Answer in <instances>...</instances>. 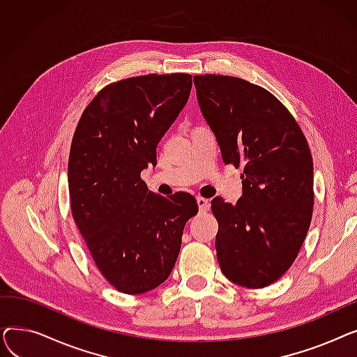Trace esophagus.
Wrapping results in <instances>:
<instances>
[{
  "label": "esophagus",
  "instance_id": "34e87169",
  "mask_svg": "<svg viewBox=\"0 0 357 357\" xmlns=\"http://www.w3.org/2000/svg\"><path fill=\"white\" fill-rule=\"evenodd\" d=\"M197 204L201 211H208L210 208V201L207 198H202V197H197Z\"/></svg>",
  "mask_w": 357,
  "mask_h": 357
}]
</instances>
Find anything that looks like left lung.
I'll list each match as a JSON object with an SVG mask.
<instances>
[{"instance_id": "8db88e82", "label": "left lung", "mask_w": 357, "mask_h": 357, "mask_svg": "<svg viewBox=\"0 0 357 357\" xmlns=\"http://www.w3.org/2000/svg\"><path fill=\"white\" fill-rule=\"evenodd\" d=\"M194 84L224 163L245 165L237 204L211 201L221 272L240 287H268L294 264L310 229L314 166L307 139L264 88L222 75H199Z\"/></svg>"}]
</instances>
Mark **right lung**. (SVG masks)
Masks as SVG:
<instances>
[{
    "label": "right lung",
    "instance_id": "add662e5",
    "mask_svg": "<svg viewBox=\"0 0 357 357\" xmlns=\"http://www.w3.org/2000/svg\"><path fill=\"white\" fill-rule=\"evenodd\" d=\"M192 77L144 75L105 86L75 130L68 181L75 222L97 268L120 292L163 284L181 250L186 221L198 213L190 194L149 191L140 172L188 102Z\"/></svg>",
    "mask_w": 357,
    "mask_h": 357
}]
</instances>
